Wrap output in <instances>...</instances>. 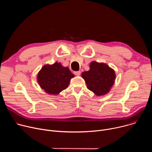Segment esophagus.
Masks as SVG:
<instances>
[{
  "instance_id": "obj_1",
  "label": "esophagus",
  "mask_w": 152,
  "mask_h": 152,
  "mask_svg": "<svg viewBox=\"0 0 152 152\" xmlns=\"http://www.w3.org/2000/svg\"><path fill=\"white\" fill-rule=\"evenodd\" d=\"M81 72L80 71H77V72H74V74L76 75V76H79L80 75Z\"/></svg>"
}]
</instances>
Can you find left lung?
Wrapping results in <instances>:
<instances>
[{
  "label": "left lung",
  "instance_id": "left-lung-1",
  "mask_svg": "<svg viewBox=\"0 0 152 152\" xmlns=\"http://www.w3.org/2000/svg\"><path fill=\"white\" fill-rule=\"evenodd\" d=\"M90 69L89 71L82 73L88 89L97 96L107 94L115 80L114 70L104 63L96 61L90 63Z\"/></svg>",
  "mask_w": 152,
  "mask_h": 152
}]
</instances>
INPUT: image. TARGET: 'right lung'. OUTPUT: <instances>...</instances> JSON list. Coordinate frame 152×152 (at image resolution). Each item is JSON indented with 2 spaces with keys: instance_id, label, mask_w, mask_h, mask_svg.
Masks as SVG:
<instances>
[{
  "instance_id": "right-lung-1",
  "label": "right lung",
  "mask_w": 152,
  "mask_h": 152,
  "mask_svg": "<svg viewBox=\"0 0 152 152\" xmlns=\"http://www.w3.org/2000/svg\"><path fill=\"white\" fill-rule=\"evenodd\" d=\"M74 76L67 67H64L60 62H55L42 67L38 74L37 81L46 93L57 95L67 88L70 79Z\"/></svg>"
}]
</instances>
